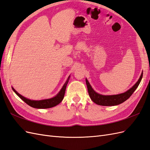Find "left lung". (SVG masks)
Returning <instances> with one entry per match:
<instances>
[{"label":"left lung","mask_w":150,"mask_h":150,"mask_svg":"<svg viewBox=\"0 0 150 150\" xmlns=\"http://www.w3.org/2000/svg\"><path fill=\"white\" fill-rule=\"evenodd\" d=\"M143 78V72L141 74L139 79L137 81V83L129 90L125 91L123 93L114 95H102L97 93L95 92L93 89L92 88L91 85L89 83L88 81L86 79V83L87 85L88 91L89 95L90 96L91 100L97 105H102V106H114V105H119L124 102L130 97L134 91L136 90L137 86L141 82Z\"/></svg>","instance_id":"8db88e82"}]
</instances>
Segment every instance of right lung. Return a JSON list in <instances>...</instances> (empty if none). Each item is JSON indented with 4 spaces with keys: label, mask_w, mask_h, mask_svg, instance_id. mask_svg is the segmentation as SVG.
<instances>
[{
    "label": "right lung",
    "mask_w": 150,
    "mask_h": 150,
    "mask_svg": "<svg viewBox=\"0 0 150 150\" xmlns=\"http://www.w3.org/2000/svg\"><path fill=\"white\" fill-rule=\"evenodd\" d=\"M69 78L70 76H69L66 82L64 84L63 87L62 88L61 90H60L59 93L55 96L53 97V98H49V99H45V100H31L30 99H28L25 98V97H24L23 96L19 94L13 87H12V89H13V91L15 92V93L20 98H21L22 100H23L26 104L30 105V107L35 108H52L56 106L57 105L59 104L62 101L64 95H65L66 86L69 82Z\"/></svg>",
    "instance_id": "add662e5"
}]
</instances>
